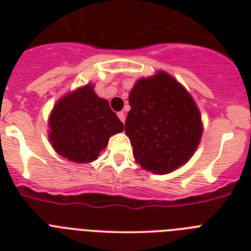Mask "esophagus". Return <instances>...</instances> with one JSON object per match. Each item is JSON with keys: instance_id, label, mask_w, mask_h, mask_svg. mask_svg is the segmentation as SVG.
<instances>
[{"instance_id": "obj_1", "label": "esophagus", "mask_w": 251, "mask_h": 251, "mask_svg": "<svg viewBox=\"0 0 251 251\" xmlns=\"http://www.w3.org/2000/svg\"><path fill=\"white\" fill-rule=\"evenodd\" d=\"M118 118H120V120H121L122 122H125V113H124V112H118Z\"/></svg>"}]
</instances>
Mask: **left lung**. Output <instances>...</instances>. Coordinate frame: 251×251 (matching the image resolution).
<instances>
[{
	"label": "left lung",
	"mask_w": 251,
	"mask_h": 251,
	"mask_svg": "<svg viewBox=\"0 0 251 251\" xmlns=\"http://www.w3.org/2000/svg\"><path fill=\"white\" fill-rule=\"evenodd\" d=\"M125 133L143 169L167 175L190 160L202 138L201 112L189 91L168 73L138 79L129 94Z\"/></svg>",
	"instance_id": "1"
}]
</instances>
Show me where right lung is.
<instances>
[{
  "instance_id": "1",
  "label": "right lung",
  "mask_w": 251,
  "mask_h": 251,
  "mask_svg": "<svg viewBox=\"0 0 251 251\" xmlns=\"http://www.w3.org/2000/svg\"><path fill=\"white\" fill-rule=\"evenodd\" d=\"M94 88L88 83L64 95L49 116L50 145L60 156L76 164L96 160L109 138L124 130L108 100L99 98Z\"/></svg>"
}]
</instances>
